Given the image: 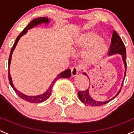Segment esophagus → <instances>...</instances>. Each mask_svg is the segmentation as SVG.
<instances>
[{"label": "esophagus", "mask_w": 134, "mask_h": 134, "mask_svg": "<svg viewBox=\"0 0 134 134\" xmlns=\"http://www.w3.org/2000/svg\"><path fill=\"white\" fill-rule=\"evenodd\" d=\"M79 71V68L77 66H74L71 68V76L75 77L78 74Z\"/></svg>", "instance_id": "34e87169"}]
</instances>
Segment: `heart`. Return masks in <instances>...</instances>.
<instances>
[{
  "mask_svg": "<svg viewBox=\"0 0 134 134\" xmlns=\"http://www.w3.org/2000/svg\"><path fill=\"white\" fill-rule=\"evenodd\" d=\"M73 45L76 49H86L81 55V59L88 65H93L100 61L108 50L107 44L93 31H87L78 35L74 38Z\"/></svg>",
  "mask_w": 134,
  "mask_h": 134,
  "instance_id": "1",
  "label": "heart"
}]
</instances>
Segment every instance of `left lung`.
Returning <instances> with one entry per match:
<instances>
[{
    "mask_svg": "<svg viewBox=\"0 0 134 134\" xmlns=\"http://www.w3.org/2000/svg\"><path fill=\"white\" fill-rule=\"evenodd\" d=\"M115 54H119L121 55L122 57V61H123L124 66H125V76H124L123 81H122V85H121V88L122 86V84H123L124 79L125 78V75H126V48H125V44H124L123 42L121 40V37L119 36V35L117 34L115 31H114L112 34V37L111 39V45L110 46V51H109V56H111ZM83 75L88 76L86 73L84 72ZM89 78V77H88ZM121 89L118 91L117 94L114 96V97L111 98L110 100H107V101H99V100H96L93 99V98L91 97L90 94V87L86 90L85 91H81V92H78L79 98L80 100L82 103H85L86 104H88L90 106H94V107H99V106H102L103 104H105L114 99V98L116 97L117 96L119 93L121 92Z\"/></svg>",
    "mask_w": 134,
    "mask_h": 134,
    "instance_id": "left-lung-1",
    "label": "left lung"
}]
</instances>
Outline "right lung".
<instances>
[{
	"mask_svg": "<svg viewBox=\"0 0 134 134\" xmlns=\"http://www.w3.org/2000/svg\"><path fill=\"white\" fill-rule=\"evenodd\" d=\"M49 22H50V20L47 17H38V18H37V19H34L33 20H31V21L27 24V26H26L25 28L24 29V30H23V31L19 34V36L17 37L14 44H13L12 49H11L10 54H9V60H8V66H9V68H8V78H9V83H10L12 87L13 88V89L14 90L15 92H16V93L19 96V97L21 98V99H23V100H26V101H27V102H30V103H40L47 100L48 98L50 97L51 93H52V88H53V85H54V83L55 82V81H57V80L59 79L60 78H69V77H70V76H71V70H70V69H68V70H64V71H63V72L60 73V74H59V75H58L54 79V80L52 81V84H51L49 87L48 88V89L47 90L46 92H44L43 93H41V94L40 95H37V96H27V95H25L24 94V93H22V92H19V90H17L16 89L15 87L14 86V85H13V82H12V77H11L10 72H9V66H10L11 60H12V54H13V51H14L15 48V47L16 46V44H17L19 41L20 40V38L23 36V35H25L29 30H30V29L31 28H34V27H35V26L38 25H41V24H48L49 23Z\"/></svg>",
	"mask_w": 134,
	"mask_h": 134,
	"instance_id": "add662e5",
	"label": "right lung"
}]
</instances>
